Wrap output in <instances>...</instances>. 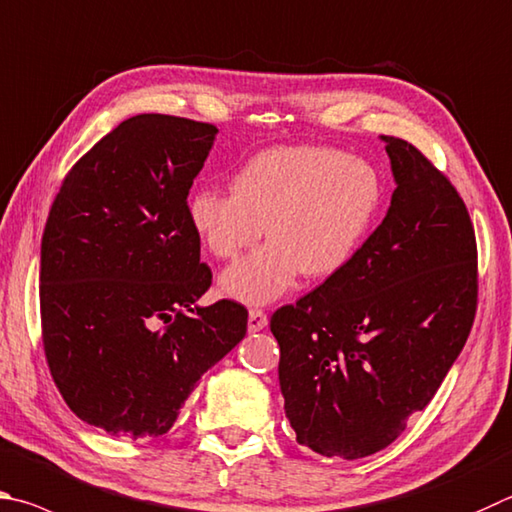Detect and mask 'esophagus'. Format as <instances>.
I'll return each instance as SVG.
<instances>
[{"label":"esophagus","instance_id":"1","mask_svg":"<svg viewBox=\"0 0 512 512\" xmlns=\"http://www.w3.org/2000/svg\"><path fill=\"white\" fill-rule=\"evenodd\" d=\"M268 324V315L262 309H250L248 313V331L255 333V331H262Z\"/></svg>","mask_w":512,"mask_h":512}]
</instances>
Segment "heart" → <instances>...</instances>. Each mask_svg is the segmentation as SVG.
I'll use <instances>...</instances> for the list:
<instances>
[{"mask_svg":"<svg viewBox=\"0 0 512 512\" xmlns=\"http://www.w3.org/2000/svg\"><path fill=\"white\" fill-rule=\"evenodd\" d=\"M230 192L190 197V224L217 259H235L266 235L271 244L232 264L221 288L246 304H268L297 273L320 280L356 253L380 203L378 172L331 147L277 145L250 156L232 174Z\"/></svg>","mask_w":512,"mask_h":512,"instance_id":"b5f03b06","label":"heart"}]
</instances>
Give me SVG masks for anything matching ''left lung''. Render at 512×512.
<instances>
[{"label": "left lung", "mask_w": 512, "mask_h": 512, "mask_svg": "<svg viewBox=\"0 0 512 512\" xmlns=\"http://www.w3.org/2000/svg\"><path fill=\"white\" fill-rule=\"evenodd\" d=\"M392 206L338 273L277 309L280 387L297 443L362 459L403 434L441 387L477 313V239L448 176L380 136Z\"/></svg>", "instance_id": "left-lung-1"}]
</instances>
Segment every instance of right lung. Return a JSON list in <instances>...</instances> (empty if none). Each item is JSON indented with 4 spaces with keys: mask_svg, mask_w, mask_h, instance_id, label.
Segmentation results:
<instances>
[{
    "mask_svg": "<svg viewBox=\"0 0 512 512\" xmlns=\"http://www.w3.org/2000/svg\"><path fill=\"white\" fill-rule=\"evenodd\" d=\"M219 129L138 114L64 176L40 255L42 342L64 403L111 436H161L246 336L235 300L194 306L212 271L188 194Z\"/></svg>",
    "mask_w": 512,
    "mask_h": 512,
    "instance_id": "add662e5",
    "label": "right lung"
}]
</instances>
